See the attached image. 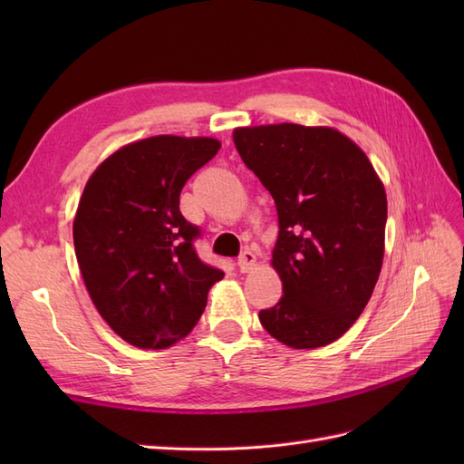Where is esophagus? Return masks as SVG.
I'll return each mask as SVG.
<instances>
[{
    "label": "esophagus",
    "instance_id": "1",
    "mask_svg": "<svg viewBox=\"0 0 464 464\" xmlns=\"http://www.w3.org/2000/svg\"><path fill=\"white\" fill-rule=\"evenodd\" d=\"M256 265H257V257L256 254H251V251H244L240 259H237V269H240V273H251Z\"/></svg>",
    "mask_w": 464,
    "mask_h": 464
}]
</instances>
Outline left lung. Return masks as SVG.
I'll return each mask as SVG.
<instances>
[{"instance_id": "left-lung-1", "label": "left lung", "mask_w": 464, "mask_h": 464, "mask_svg": "<svg viewBox=\"0 0 464 464\" xmlns=\"http://www.w3.org/2000/svg\"><path fill=\"white\" fill-rule=\"evenodd\" d=\"M232 139L278 215L271 265L283 298L259 312L261 325L290 348L331 344L362 315L382 273L383 181L366 152L327 125H249Z\"/></svg>"}]
</instances>
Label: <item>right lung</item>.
<instances>
[{"label":"right lung","instance_id":"add662e5","mask_svg":"<svg viewBox=\"0 0 464 464\" xmlns=\"http://www.w3.org/2000/svg\"><path fill=\"white\" fill-rule=\"evenodd\" d=\"M218 149L213 137L141 139L111 152L82 189L73 220L82 280L111 331L137 348L188 336L224 276L195 254L199 228L179 213L181 188Z\"/></svg>","mask_w":464,"mask_h":464}]
</instances>
